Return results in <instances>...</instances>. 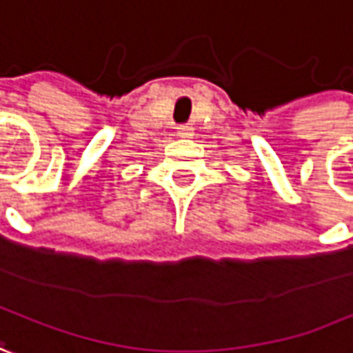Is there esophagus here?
<instances>
[{"label":"esophagus","mask_w":353,"mask_h":353,"mask_svg":"<svg viewBox=\"0 0 353 353\" xmlns=\"http://www.w3.org/2000/svg\"><path fill=\"white\" fill-rule=\"evenodd\" d=\"M195 134V128L189 127V125H181V127H177V137L179 139H191Z\"/></svg>","instance_id":"esophagus-1"}]
</instances>
